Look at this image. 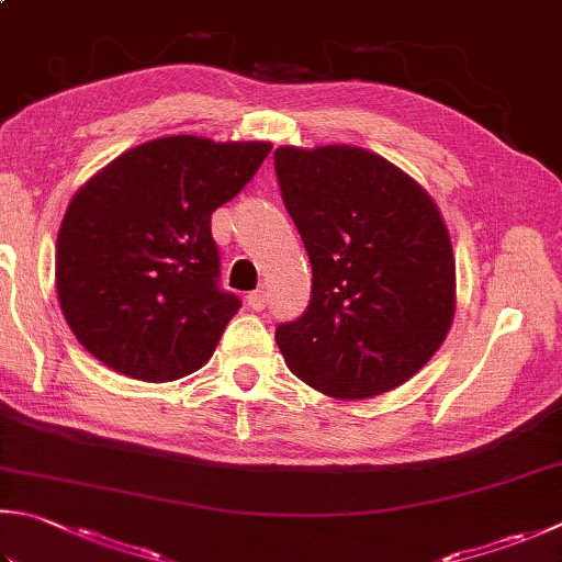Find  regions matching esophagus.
<instances>
[{
  "label": "esophagus",
  "instance_id": "esophagus-1",
  "mask_svg": "<svg viewBox=\"0 0 562 562\" xmlns=\"http://www.w3.org/2000/svg\"><path fill=\"white\" fill-rule=\"evenodd\" d=\"M247 305L251 311H263L267 308V291H261V289H257V291H251V293H247Z\"/></svg>",
  "mask_w": 562,
  "mask_h": 562
}]
</instances>
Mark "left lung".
<instances>
[{"label": "left lung", "instance_id": "left-lung-1", "mask_svg": "<svg viewBox=\"0 0 562 562\" xmlns=\"http://www.w3.org/2000/svg\"><path fill=\"white\" fill-rule=\"evenodd\" d=\"M273 168L313 267L308 308L277 327L285 364L335 398L401 386L438 352L454 315V257L438 205L359 146H281Z\"/></svg>", "mask_w": 562, "mask_h": 562}]
</instances>
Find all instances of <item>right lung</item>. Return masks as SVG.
Here are the masks:
<instances>
[{"label":"right lung","mask_w":562,"mask_h":562,"mask_svg":"<svg viewBox=\"0 0 562 562\" xmlns=\"http://www.w3.org/2000/svg\"><path fill=\"white\" fill-rule=\"evenodd\" d=\"M269 151V142L164 136L116 156L72 195L58 229L56 291L92 357L156 384L213 357L241 301L220 289L210 217Z\"/></svg>","instance_id":"add662e5"}]
</instances>
